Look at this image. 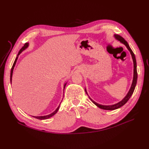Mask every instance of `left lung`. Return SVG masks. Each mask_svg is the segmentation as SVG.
<instances>
[{
  "label": "left lung",
  "mask_w": 149,
  "mask_h": 149,
  "mask_svg": "<svg viewBox=\"0 0 149 149\" xmlns=\"http://www.w3.org/2000/svg\"><path fill=\"white\" fill-rule=\"evenodd\" d=\"M114 37H115V38L116 40H119V41H120V43L124 44V45L126 47H127V48L128 49V50L130 52V54H131V56H132V60H133V63H134V76H133V80H132L131 87H130L128 93L127 94V95L125 96V97L124 99H123V100L120 101L118 103H116V104H113V105H111V106L101 105V104H100L96 102L95 101H94L92 100V99L88 96L86 90V89H85V92H86V93L87 94V95L88 96L89 98L90 99V100H91L94 104H95L96 106H97L98 107H100V108H101V109H104V110H115V109H118V108H120V107L124 106L125 104L128 101V100H129L130 97H131V96L132 95V94H133L134 91V89H135V88H136V84H137V63H136V56H135L134 53H133L131 48H130L128 43L125 41L124 38H123V37H121V36H120L119 35H114Z\"/></svg>",
  "instance_id": "8db88e82"
}]
</instances>
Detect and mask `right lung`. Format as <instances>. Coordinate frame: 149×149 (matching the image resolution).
Listing matches in <instances>:
<instances>
[{
    "label": "right lung",
    "instance_id": "right-lung-1",
    "mask_svg": "<svg viewBox=\"0 0 149 149\" xmlns=\"http://www.w3.org/2000/svg\"><path fill=\"white\" fill-rule=\"evenodd\" d=\"M29 45V43H25L24 47H22V48L20 49V51H19V53H18V55H17V56L16 58H15V61H14V63H13V66H12V69H11V71H10V83H12V74H13V68H14L15 65V64H16V62H17V59H18V57H19V55H20V54L22 52H23L24 50H25V49L26 48H28ZM66 84V83L65 84V85H64V89H65V88ZM60 106V104L59 105V106H58V107L56 108V109L55 111H54V112H53L52 113L50 114L47 115V116H33V118H37V119H40V120L47 119H48V118H51V117H52L53 116H54V115H55V114L56 113V112H57L58 111V109H59Z\"/></svg>",
    "mask_w": 149,
    "mask_h": 149
}]
</instances>
